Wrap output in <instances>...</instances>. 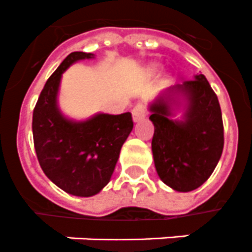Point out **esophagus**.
I'll return each instance as SVG.
<instances>
[{
    "label": "esophagus",
    "mask_w": 252,
    "mask_h": 252,
    "mask_svg": "<svg viewBox=\"0 0 252 252\" xmlns=\"http://www.w3.org/2000/svg\"><path fill=\"white\" fill-rule=\"evenodd\" d=\"M132 116H133L134 123L144 120L146 116V107L144 106V104H141V103L136 104V106L133 107V110H132Z\"/></svg>",
    "instance_id": "1"
}]
</instances>
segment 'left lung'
Returning a JSON list of instances; mask_svg holds the SVG:
<instances>
[{"label": "left lung", "instance_id": "8db88e82", "mask_svg": "<svg viewBox=\"0 0 252 252\" xmlns=\"http://www.w3.org/2000/svg\"><path fill=\"white\" fill-rule=\"evenodd\" d=\"M185 108L184 119H173ZM158 176L179 192L199 188L212 175L223 149V124L217 95L204 74L175 85L149 106Z\"/></svg>", "mask_w": 252, "mask_h": 252}]
</instances>
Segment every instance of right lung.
<instances>
[{"mask_svg": "<svg viewBox=\"0 0 252 252\" xmlns=\"http://www.w3.org/2000/svg\"><path fill=\"white\" fill-rule=\"evenodd\" d=\"M93 53L72 52L45 82L32 114L33 145L41 170L70 195H96L110 182L123 144L133 129L130 112L96 114L74 122L61 114L57 94L63 73Z\"/></svg>", "mask_w": 252, "mask_h": 252, "instance_id": "right-lung-1", "label": "right lung"}]
</instances>
